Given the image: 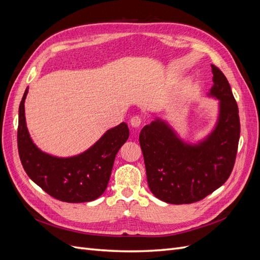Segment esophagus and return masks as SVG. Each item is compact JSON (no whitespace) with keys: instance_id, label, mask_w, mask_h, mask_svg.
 Returning a JSON list of instances; mask_svg holds the SVG:
<instances>
[{"instance_id":"obj_1","label":"esophagus","mask_w":260,"mask_h":260,"mask_svg":"<svg viewBox=\"0 0 260 260\" xmlns=\"http://www.w3.org/2000/svg\"><path fill=\"white\" fill-rule=\"evenodd\" d=\"M141 123H142V119H141V117H139V116L132 117L130 119V124L133 128H140Z\"/></svg>"}]
</instances>
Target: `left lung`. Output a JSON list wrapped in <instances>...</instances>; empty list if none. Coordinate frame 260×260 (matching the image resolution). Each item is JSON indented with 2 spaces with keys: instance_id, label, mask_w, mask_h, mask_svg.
<instances>
[{
  "instance_id": "obj_1",
  "label": "left lung",
  "mask_w": 260,
  "mask_h": 260,
  "mask_svg": "<svg viewBox=\"0 0 260 260\" xmlns=\"http://www.w3.org/2000/svg\"><path fill=\"white\" fill-rule=\"evenodd\" d=\"M209 95L220 101L219 117L210 135L195 145L184 143L166 121L155 119L141 130L149 190L168 204H192L205 199L230 177L240 140V117L229 81L211 65Z\"/></svg>"
}]
</instances>
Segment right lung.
<instances>
[{"instance_id": "obj_1", "label": "right lung", "mask_w": 260, "mask_h": 260, "mask_svg": "<svg viewBox=\"0 0 260 260\" xmlns=\"http://www.w3.org/2000/svg\"><path fill=\"white\" fill-rule=\"evenodd\" d=\"M19 105L17 145L20 161L28 177L52 198L66 203L96 200L106 190L115 157L129 138L125 122L109 129L88 151L68 158L40 151L26 127L25 100Z\"/></svg>"}]
</instances>
